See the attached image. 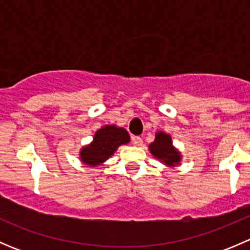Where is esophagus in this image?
Listing matches in <instances>:
<instances>
[{
    "instance_id": "34e87169",
    "label": "esophagus",
    "mask_w": 250,
    "mask_h": 250,
    "mask_svg": "<svg viewBox=\"0 0 250 250\" xmlns=\"http://www.w3.org/2000/svg\"><path fill=\"white\" fill-rule=\"evenodd\" d=\"M132 141H133V144H134L135 146H141V145H143V139H141L140 137H133L132 138Z\"/></svg>"
}]
</instances>
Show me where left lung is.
I'll return each instance as SVG.
<instances>
[{"mask_svg": "<svg viewBox=\"0 0 250 250\" xmlns=\"http://www.w3.org/2000/svg\"><path fill=\"white\" fill-rule=\"evenodd\" d=\"M148 150L153 157L168 167H175L181 161L180 152L173 146L172 138L165 132L156 133L155 141L148 145Z\"/></svg>", "mask_w": 250, "mask_h": 250, "instance_id": "left-lung-1", "label": "left lung"}]
</instances>
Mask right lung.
Masks as SVG:
<instances>
[{"label":"right lung","instance_id":"obj_1","mask_svg":"<svg viewBox=\"0 0 250 250\" xmlns=\"http://www.w3.org/2000/svg\"><path fill=\"white\" fill-rule=\"evenodd\" d=\"M129 140L130 137L125 128L115 125H104L97 130L89 145L81 148V161L90 167H97L109 160L121 145L128 144Z\"/></svg>","mask_w":250,"mask_h":250}]
</instances>
